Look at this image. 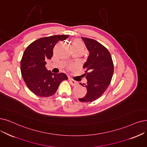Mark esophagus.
Here are the masks:
<instances>
[{
  "instance_id": "34e87169",
  "label": "esophagus",
  "mask_w": 147,
  "mask_h": 147,
  "mask_svg": "<svg viewBox=\"0 0 147 147\" xmlns=\"http://www.w3.org/2000/svg\"><path fill=\"white\" fill-rule=\"evenodd\" d=\"M69 80L70 83L71 84L72 86H75V85L77 84V82L76 81H75L74 80L70 78H69Z\"/></svg>"
}]
</instances>
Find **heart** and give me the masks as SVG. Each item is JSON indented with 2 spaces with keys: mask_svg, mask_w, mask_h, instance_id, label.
I'll return each mask as SVG.
<instances>
[{
  "mask_svg": "<svg viewBox=\"0 0 147 147\" xmlns=\"http://www.w3.org/2000/svg\"><path fill=\"white\" fill-rule=\"evenodd\" d=\"M73 46H74V48H79L83 49H84V44L79 40H75L73 42Z\"/></svg>",
  "mask_w": 147,
  "mask_h": 147,
  "instance_id": "obj_1",
  "label": "heart"
}]
</instances>
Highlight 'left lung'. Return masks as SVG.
Masks as SVG:
<instances>
[{"label": "left lung", "instance_id": "obj_1", "mask_svg": "<svg viewBox=\"0 0 147 147\" xmlns=\"http://www.w3.org/2000/svg\"><path fill=\"white\" fill-rule=\"evenodd\" d=\"M90 54L83 65L87 81L84 87L86 95L78 98L83 102H92L101 97L110 85L114 72V65L110 52L97 41L82 37Z\"/></svg>", "mask_w": 147, "mask_h": 147}]
</instances>
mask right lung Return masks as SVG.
<instances>
[{"mask_svg":"<svg viewBox=\"0 0 147 147\" xmlns=\"http://www.w3.org/2000/svg\"><path fill=\"white\" fill-rule=\"evenodd\" d=\"M68 35H57L37 39L29 45L20 61L22 78L30 90L40 97H49L57 92L63 80L68 79L64 73L54 74L46 68V61L53 55L56 43L66 40Z\"/></svg>","mask_w":147,"mask_h":147,"instance_id":"1","label":"right lung"}]
</instances>
